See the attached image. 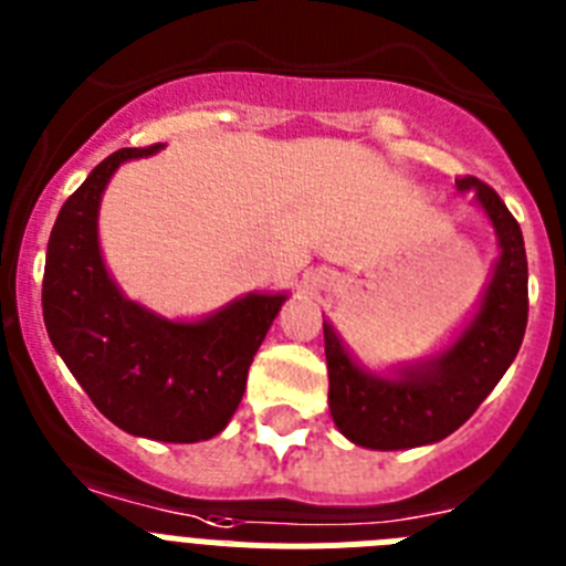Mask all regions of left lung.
Returning <instances> with one entry per match:
<instances>
[{"mask_svg":"<svg viewBox=\"0 0 566 566\" xmlns=\"http://www.w3.org/2000/svg\"><path fill=\"white\" fill-rule=\"evenodd\" d=\"M476 198L496 229L502 258L484 292L482 308L462 337L428 365L405 368L397 379L374 377L354 365L328 323V405L339 433L374 451L431 444L473 417L522 348L527 328V254L518 221L496 189L473 175L457 178Z\"/></svg>","mask_w":566,"mask_h":566,"instance_id":"8db88e82","label":"left lung"}]
</instances>
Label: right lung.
<instances>
[{"label":"right lung","instance_id":"1","mask_svg":"<svg viewBox=\"0 0 566 566\" xmlns=\"http://www.w3.org/2000/svg\"><path fill=\"white\" fill-rule=\"evenodd\" d=\"M107 155L64 201L48 240L42 312L50 343L98 411L135 437L201 442L221 433L286 294H249L201 323H169L124 297L98 252V203L129 158Z\"/></svg>","mask_w":566,"mask_h":566}]
</instances>
